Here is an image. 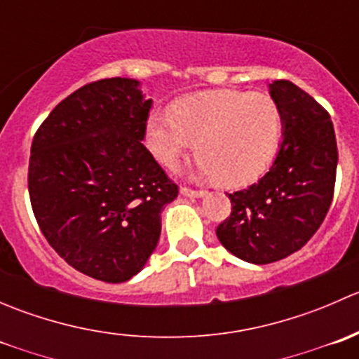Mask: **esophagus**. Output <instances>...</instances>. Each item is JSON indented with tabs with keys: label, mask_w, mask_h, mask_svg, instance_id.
Instances as JSON below:
<instances>
[{
	"label": "esophagus",
	"mask_w": 359,
	"mask_h": 359,
	"mask_svg": "<svg viewBox=\"0 0 359 359\" xmlns=\"http://www.w3.org/2000/svg\"><path fill=\"white\" fill-rule=\"evenodd\" d=\"M180 194H182V196H187V198H203V196H206V191H203V189H191V187H182V189H180Z\"/></svg>",
	"instance_id": "obj_1"
}]
</instances>
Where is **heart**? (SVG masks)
<instances>
[{
	"mask_svg": "<svg viewBox=\"0 0 359 359\" xmlns=\"http://www.w3.org/2000/svg\"><path fill=\"white\" fill-rule=\"evenodd\" d=\"M283 135L280 106L264 93L243 90L203 92L154 111L146 125L153 156L173 168L193 147L198 179L227 187L247 186L271 165Z\"/></svg>",
	"mask_w": 359,
	"mask_h": 359,
	"instance_id": "obj_1",
	"label": "heart"
}]
</instances>
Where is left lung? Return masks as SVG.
<instances>
[{"mask_svg":"<svg viewBox=\"0 0 359 359\" xmlns=\"http://www.w3.org/2000/svg\"><path fill=\"white\" fill-rule=\"evenodd\" d=\"M269 93L283 114V142L259 182L229 194L231 215L215 231L224 248L259 266L292 255L320 229L339 159L330 114L309 93L287 79Z\"/></svg>","mask_w":359,"mask_h":359,"instance_id":"8db88e82","label":"left lung"}]
</instances>
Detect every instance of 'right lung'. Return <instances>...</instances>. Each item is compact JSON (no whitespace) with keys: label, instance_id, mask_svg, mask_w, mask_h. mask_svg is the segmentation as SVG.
<instances>
[{"label":"right lung","instance_id":"add662e5","mask_svg":"<svg viewBox=\"0 0 359 359\" xmlns=\"http://www.w3.org/2000/svg\"><path fill=\"white\" fill-rule=\"evenodd\" d=\"M151 107L137 79H100L64 99L32 140L29 198L43 236L106 283L142 271L179 194L142 144Z\"/></svg>","mask_w":359,"mask_h":359}]
</instances>
